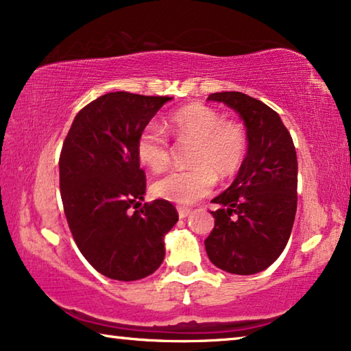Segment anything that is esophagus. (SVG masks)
<instances>
[{
  "label": "esophagus",
  "mask_w": 351,
  "mask_h": 351,
  "mask_svg": "<svg viewBox=\"0 0 351 351\" xmlns=\"http://www.w3.org/2000/svg\"><path fill=\"white\" fill-rule=\"evenodd\" d=\"M177 213H179V219H185V217H189L191 210L186 208H177Z\"/></svg>",
  "instance_id": "1"
}]
</instances>
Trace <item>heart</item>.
I'll use <instances>...</instances> for the list:
<instances>
[{"label":"heart","instance_id":"b5f03b06","mask_svg":"<svg viewBox=\"0 0 351 351\" xmlns=\"http://www.w3.org/2000/svg\"><path fill=\"white\" fill-rule=\"evenodd\" d=\"M166 128L180 141L193 142L189 169L169 171L152 185L153 195L176 204H193L214 189L215 180L228 179L241 167L246 156L243 128L225 121L222 113L201 104L176 110L166 118ZM138 161L152 171L169 162V142L156 123H148L137 137Z\"/></svg>","mask_w":351,"mask_h":351}]
</instances>
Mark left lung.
Returning <instances> with one entry per match:
<instances>
[{
  "instance_id": "1",
  "label": "left lung",
  "mask_w": 351,
  "mask_h": 351,
  "mask_svg": "<svg viewBox=\"0 0 351 351\" xmlns=\"http://www.w3.org/2000/svg\"><path fill=\"white\" fill-rule=\"evenodd\" d=\"M208 100L234 110L246 128L247 153L237 179L213 203L214 230L204 246L209 261L233 275H254L281 256L297 210V155L280 114L243 93Z\"/></svg>"
}]
</instances>
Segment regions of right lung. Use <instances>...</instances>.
I'll list each match as a JSON object with an SVG mask.
<instances>
[{
  "label": "right lung",
  "mask_w": 351,
  "mask_h": 351,
  "mask_svg": "<svg viewBox=\"0 0 351 351\" xmlns=\"http://www.w3.org/2000/svg\"><path fill=\"white\" fill-rule=\"evenodd\" d=\"M172 97L100 95L73 119L62 147L60 195L70 232L104 276L142 280L165 261V237L179 220L166 199L131 213L145 195L137 137Z\"/></svg>",
  "instance_id": "obj_1"
}]
</instances>
